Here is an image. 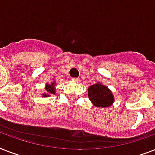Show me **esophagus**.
I'll use <instances>...</instances> for the list:
<instances>
[{"instance_id":"1","label":"esophagus","mask_w":155,"mask_h":155,"mask_svg":"<svg viewBox=\"0 0 155 155\" xmlns=\"http://www.w3.org/2000/svg\"><path fill=\"white\" fill-rule=\"evenodd\" d=\"M72 80L73 81H75V82H79V81H80V80H79L78 78H73Z\"/></svg>"}]
</instances>
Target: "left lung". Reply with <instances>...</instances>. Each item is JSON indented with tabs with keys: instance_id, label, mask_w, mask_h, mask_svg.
Instances as JSON below:
<instances>
[{
	"instance_id": "8db88e82",
	"label": "left lung",
	"mask_w": 155,
	"mask_h": 155,
	"mask_svg": "<svg viewBox=\"0 0 155 155\" xmlns=\"http://www.w3.org/2000/svg\"><path fill=\"white\" fill-rule=\"evenodd\" d=\"M87 95L92 104L97 108H108L114 102L113 92L101 83L89 86L87 88Z\"/></svg>"
}]
</instances>
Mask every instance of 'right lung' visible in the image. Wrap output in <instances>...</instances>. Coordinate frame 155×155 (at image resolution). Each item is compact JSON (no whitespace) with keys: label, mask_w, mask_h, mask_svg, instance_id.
Wrapping results in <instances>:
<instances>
[{"label":"right lung","mask_w":155,"mask_h":155,"mask_svg":"<svg viewBox=\"0 0 155 155\" xmlns=\"http://www.w3.org/2000/svg\"><path fill=\"white\" fill-rule=\"evenodd\" d=\"M57 85L54 81L51 84H46V87H45V90H46V92L44 93H42V97H51V95H54L56 92V89H55V86Z\"/></svg>","instance_id":"add662e5"}]
</instances>
